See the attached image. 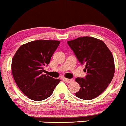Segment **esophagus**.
I'll return each mask as SVG.
<instances>
[{"label": "esophagus", "mask_w": 126, "mask_h": 126, "mask_svg": "<svg viewBox=\"0 0 126 126\" xmlns=\"http://www.w3.org/2000/svg\"><path fill=\"white\" fill-rule=\"evenodd\" d=\"M63 79H64L65 81H66V82H72L73 81V79L63 78Z\"/></svg>", "instance_id": "1"}]
</instances>
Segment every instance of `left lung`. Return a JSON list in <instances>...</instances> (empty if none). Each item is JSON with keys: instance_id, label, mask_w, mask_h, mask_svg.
<instances>
[{"instance_id": "8db88e82", "label": "left lung", "mask_w": 126, "mask_h": 126, "mask_svg": "<svg viewBox=\"0 0 126 126\" xmlns=\"http://www.w3.org/2000/svg\"><path fill=\"white\" fill-rule=\"evenodd\" d=\"M79 62L85 64V78H77L80 89L78 98L91 100L101 94L111 82L115 73V63L110 50L101 40L85 36L67 42Z\"/></svg>"}]
</instances>
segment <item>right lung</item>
Returning <instances> with one entry per match:
<instances>
[{
  "label": "right lung",
  "mask_w": 126,
  "mask_h": 126,
  "mask_svg": "<svg viewBox=\"0 0 126 126\" xmlns=\"http://www.w3.org/2000/svg\"><path fill=\"white\" fill-rule=\"evenodd\" d=\"M60 41L37 40L23 44L12 59L11 70L18 87L29 99L42 101L48 98L59 79L43 75Z\"/></svg>",
  "instance_id": "right-lung-1"
}]
</instances>
